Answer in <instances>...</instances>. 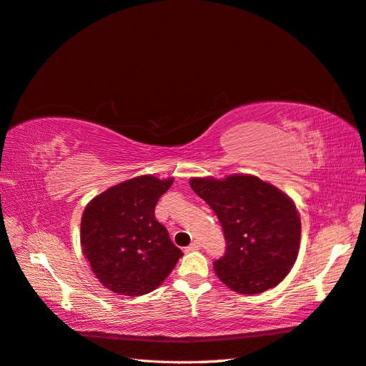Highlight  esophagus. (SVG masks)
Segmentation results:
<instances>
[{
  "instance_id": "34e87169",
  "label": "esophagus",
  "mask_w": 366,
  "mask_h": 366,
  "mask_svg": "<svg viewBox=\"0 0 366 366\" xmlns=\"http://www.w3.org/2000/svg\"><path fill=\"white\" fill-rule=\"evenodd\" d=\"M201 248V244L199 242H193L190 244L189 247H185V253H192V252H196V249Z\"/></svg>"
}]
</instances>
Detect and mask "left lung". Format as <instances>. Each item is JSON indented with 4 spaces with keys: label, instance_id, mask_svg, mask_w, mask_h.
Segmentation results:
<instances>
[{
    "label": "left lung",
    "instance_id": "obj_1",
    "mask_svg": "<svg viewBox=\"0 0 366 366\" xmlns=\"http://www.w3.org/2000/svg\"><path fill=\"white\" fill-rule=\"evenodd\" d=\"M190 187L224 229L227 249L214 262L217 277L241 295L264 293L280 284L300 245V217L290 196L249 174L193 177Z\"/></svg>",
    "mask_w": 366,
    "mask_h": 366
}]
</instances>
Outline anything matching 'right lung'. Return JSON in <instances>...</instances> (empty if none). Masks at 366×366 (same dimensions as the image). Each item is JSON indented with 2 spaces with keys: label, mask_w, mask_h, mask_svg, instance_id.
<instances>
[{
  "label": "right lung",
  "mask_w": 366,
  "mask_h": 366,
  "mask_svg": "<svg viewBox=\"0 0 366 366\" xmlns=\"http://www.w3.org/2000/svg\"><path fill=\"white\" fill-rule=\"evenodd\" d=\"M172 184L173 177H133L93 197L82 213V253L113 293L133 297L152 293L182 257L154 217L156 204Z\"/></svg>",
  "instance_id": "1"
}]
</instances>
